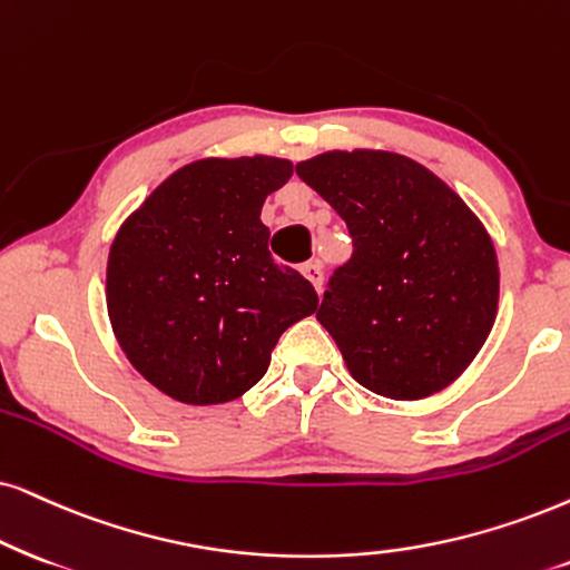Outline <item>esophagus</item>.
<instances>
[{"label":"esophagus","mask_w":570,"mask_h":570,"mask_svg":"<svg viewBox=\"0 0 570 570\" xmlns=\"http://www.w3.org/2000/svg\"><path fill=\"white\" fill-rule=\"evenodd\" d=\"M302 273H305V278L309 281V284H313L315 289L321 292V286H323V265L321 263H305V265H302Z\"/></svg>","instance_id":"obj_1"}]
</instances>
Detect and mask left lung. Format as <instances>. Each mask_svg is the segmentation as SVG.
Instances as JSON below:
<instances>
[{
  "label": "left lung",
  "mask_w": 570,
  "mask_h": 570,
  "mask_svg": "<svg viewBox=\"0 0 570 570\" xmlns=\"http://www.w3.org/2000/svg\"><path fill=\"white\" fill-rule=\"evenodd\" d=\"M297 176L347 223L352 257L318 307L357 384L389 400L442 392L494 326V244L468 205L405 155L323 153Z\"/></svg>",
  "instance_id": "8db88e82"
}]
</instances>
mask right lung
I'll use <instances>...</instances> for the list:
<instances>
[{
    "label": "right lung",
    "instance_id": "add662e5",
    "mask_svg": "<svg viewBox=\"0 0 570 570\" xmlns=\"http://www.w3.org/2000/svg\"><path fill=\"white\" fill-rule=\"evenodd\" d=\"M281 157L184 165L120 226L107 313L131 365L186 405H220L265 376L278 336L318 307L271 257L261 210L292 178Z\"/></svg>",
    "mask_w": 570,
    "mask_h": 570
}]
</instances>
